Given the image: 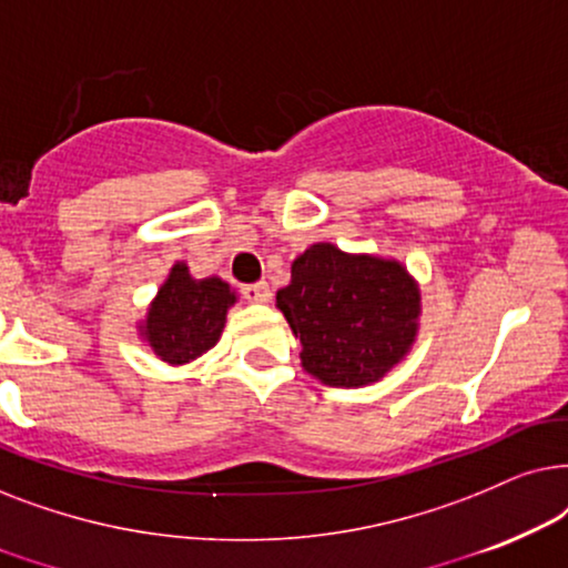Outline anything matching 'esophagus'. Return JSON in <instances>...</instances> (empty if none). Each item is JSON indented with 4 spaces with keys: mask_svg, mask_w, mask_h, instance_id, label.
I'll use <instances>...</instances> for the list:
<instances>
[{
    "mask_svg": "<svg viewBox=\"0 0 568 568\" xmlns=\"http://www.w3.org/2000/svg\"><path fill=\"white\" fill-rule=\"evenodd\" d=\"M241 293H244V298L248 301V304H267L272 296L270 285L264 283V280H260V283H252V285H244Z\"/></svg>",
    "mask_w": 568,
    "mask_h": 568,
    "instance_id": "esophagus-1",
    "label": "esophagus"
}]
</instances>
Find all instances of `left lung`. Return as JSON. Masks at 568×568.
I'll list each match as a JSON object with an SVG mask.
<instances>
[{
	"instance_id": "obj_1",
	"label": "left lung",
	"mask_w": 568,
	"mask_h": 568,
	"mask_svg": "<svg viewBox=\"0 0 568 568\" xmlns=\"http://www.w3.org/2000/svg\"><path fill=\"white\" fill-rule=\"evenodd\" d=\"M275 306L301 339V366L329 387L382 382L413 351L420 288L403 262L320 241L291 264Z\"/></svg>"
}]
</instances>
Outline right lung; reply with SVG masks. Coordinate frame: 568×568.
I'll use <instances>...</instances> for the list:
<instances>
[{
    "mask_svg": "<svg viewBox=\"0 0 568 568\" xmlns=\"http://www.w3.org/2000/svg\"><path fill=\"white\" fill-rule=\"evenodd\" d=\"M236 301V291L225 280H196L186 262H176L138 324L140 337L163 363L186 366L217 345Z\"/></svg>",
    "mask_w": 568,
    "mask_h": 568,
    "instance_id": "add662e5",
    "label": "right lung"
}]
</instances>
